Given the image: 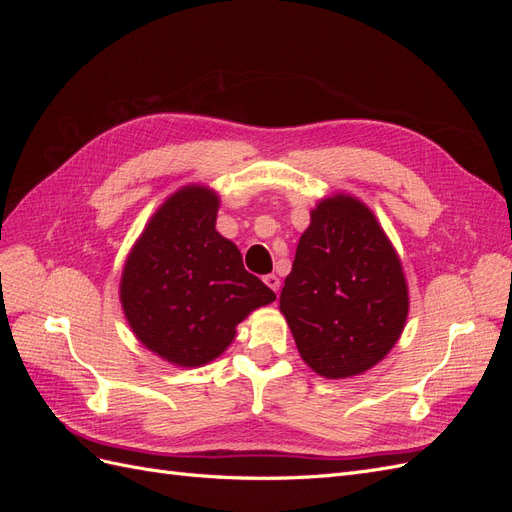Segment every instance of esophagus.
I'll return each mask as SVG.
<instances>
[{
  "label": "esophagus",
  "instance_id": "obj_1",
  "mask_svg": "<svg viewBox=\"0 0 512 512\" xmlns=\"http://www.w3.org/2000/svg\"><path fill=\"white\" fill-rule=\"evenodd\" d=\"M265 284H267L275 294L280 292V277H277V275H273V273L265 275Z\"/></svg>",
  "mask_w": 512,
  "mask_h": 512
}]
</instances>
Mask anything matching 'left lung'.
I'll return each instance as SVG.
<instances>
[{
    "label": "left lung",
    "instance_id": "left-lung-1",
    "mask_svg": "<svg viewBox=\"0 0 512 512\" xmlns=\"http://www.w3.org/2000/svg\"><path fill=\"white\" fill-rule=\"evenodd\" d=\"M280 309L303 361L324 378L363 374L395 346L408 316L406 277L363 203L342 194L312 211Z\"/></svg>",
    "mask_w": 512,
    "mask_h": 512
}]
</instances>
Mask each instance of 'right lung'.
<instances>
[{"label":"right lung","mask_w":512,"mask_h":512,"mask_svg":"<svg viewBox=\"0 0 512 512\" xmlns=\"http://www.w3.org/2000/svg\"><path fill=\"white\" fill-rule=\"evenodd\" d=\"M220 200L188 185L153 215L128 256L121 305L134 335L162 359L198 367L220 356L235 327L275 292L243 267L215 230Z\"/></svg>","instance_id":"add662e5"}]
</instances>
